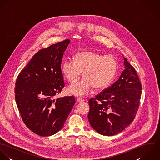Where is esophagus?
Listing matches in <instances>:
<instances>
[{"label":"esophagus","instance_id":"1","mask_svg":"<svg viewBox=\"0 0 160 160\" xmlns=\"http://www.w3.org/2000/svg\"><path fill=\"white\" fill-rule=\"evenodd\" d=\"M77 101H78V102H79V103H82V102H84V99H82V98H77Z\"/></svg>","mask_w":160,"mask_h":160}]
</instances>
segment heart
<instances>
[{"label":"heart","instance_id":"obj_1","mask_svg":"<svg viewBox=\"0 0 160 160\" xmlns=\"http://www.w3.org/2000/svg\"><path fill=\"white\" fill-rule=\"evenodd\" d=\"M74 62L65 60L62 65L64 77L70 83L76 82L82 72L83 78L71 85L67 92L76 96L88 95L92 88L102 89L113 81L117 71V62L114 57L99 53L84 50L77 53Z\"/></svg>","mask_w":160,"mask_h":160}]
</instances>
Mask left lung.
Instances as JSON below:
<instances>
[{"label":"left lung","mask_w":160,"mask_h":160,"mask_svg":"<svg viewBox=\"0 0 160 160\" xmlns=\"http://www.w3.org/2000/svg\"><path fill=\"white\" fill-rule=\"evenodd\" d=\"M124 69L118 81L89 100L88 119L98 133L114 136L134 119L139 107L142 85L134 68L124 58Z\"/></svg>","instance_id":"obj_1"}]
</instances>
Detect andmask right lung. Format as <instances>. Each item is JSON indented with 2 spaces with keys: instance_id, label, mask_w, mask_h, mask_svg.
Listing matches in <instances>:
<instances>
[{
  "instance_id": "right-lung-1",
  "label": "right lung",
  "mask_w": 160,
  "mask_h": 160,
  "mask_svg": "<svg viewBox=\"0 0 160 160\" xmlns=\"http://www.w3.org/2000/svg\"><path fill=\"white\" fill-rule=\"evenodd\" d=\"M69 39L38 52L21 71L15 83V100L26 126L41 136L58 132L70 113L73 96L53 99L65 87L61 70Z\"/></svg>"
}]
</instances>
